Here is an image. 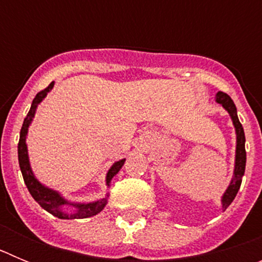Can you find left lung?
<instances>
[{"label": "left lung", "mask_w": 262, "mask_h": 262, "mask_svg": "<svg viewBox=\"0 0 262 262\" xmlns=\"http://www.w3.org/2000/svg\"><path fill=\"white\" fill-rule=\"evenodd\" d=\"M216 102L221 103L231 115L233 122V126L236 129V159H235V172H233V178L231 181L230 186L224 193L223 198H222V205L223 209L226 210L228 206L232 203L235 200L236 194L239 191L240 185H242L243 176L245 172V163H247V152H245V135L244 129H243L242 123H240L239 118H237V113H236V106L231 97L228 94L223 93V92H217L216 93Z\"/></svg>", "instance_id": "obj_1"}]
</instances>
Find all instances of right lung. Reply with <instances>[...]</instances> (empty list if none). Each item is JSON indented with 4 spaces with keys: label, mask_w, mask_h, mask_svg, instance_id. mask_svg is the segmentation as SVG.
Wrapping results in <instances>:
<instances>
[{
    "label": "right lung",
    "mask_w": 262,
    "mask_h": 262,
    "mask_svg": "<svg viewBox=\"0 0 262 262\" xmlns=\"http://www.w3.org/2000/svg\"><path fill=\"white\" fill-rule=\"evenodd\" d=\"M53 88V81L48 85L46 89H43L41 92H39L36 94V97L34 98L31 103V107H30V111L27 113V117L25 118L22 124V128H20V135H19V143H18V161H19V168L20 172H22L23 180H25V184H26L27 189H29L30 194L32 195V198L39 203V205L48 211L50 214H52L53 216L59 217V219H84V217H90L93 215H97L98 212H101L103 210V207L107 203V198H102L101 201H97V202L92 203H69L68 201H66L60 195L59 193H56L52 189H48V187L43 186L40 182L38 181L34 176L31 170V166H30L29 161V154H27V145H26V135H27V129H29L30 123H31L32 118L35 115V110L38 107L39 103L43 101L47 93ZM124 161L126 160H119L114 165L111 166L110 170L107 172V176H106V184L107 186L110 185L111 178L114 177L118 172L120 170V168L123 166ZM64 204H71L75 205L76 209V212L73 214H68V213H64L61 210V207Z\"/></svg>",
    "instance_id": "obj_1"
}]
</instances>
